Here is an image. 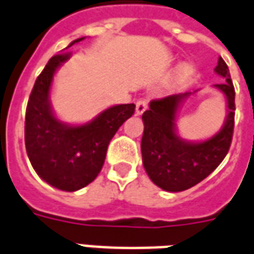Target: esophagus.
<instances>
[{"mask_svg":"<svg viewBox=\"0 0 254 254\" xmlns=\"http://www.w3.org/2000/svg\"><path fill=\"white\" fill-rule=\"evenodd\" d=\"M146 106H148V101L146 99H139L135 105V115H142L145 110H146Z\"/></svg>","mask_w":254,"mask_h":254,"instance_id":"obj_1","label":"esophagus"}]
</instances>
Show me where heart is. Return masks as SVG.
<instances>
[{"label":"heart","instance_id":"heart-1","mask_svg":"<svg viewBox=\"0 0 254 254\" xmlns=\"http://www.w3.org/2000/svg\"><path fill=\"white\" fill-rule=\"evenodd\" d=\"M190 66H187V64H184V66H181L180 67V70H178V74H177V80H181V78H184V77H187L188 74H190Z\"/></svg>","mask_w":254,"mask_h":254}]
</instances>
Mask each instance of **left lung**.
Returning a JSON list of instances; mask_svg holds the SVG:
<instances>
[{
    "instance_id": "obj_1",
    "label": "left lung",
    "mask_w": 254,
    "mask_h": 254,
    "mask_svg": "<svg viewBox=\"0 0 254 254\" xmlns=\"http://www.w3.org/2000/svg\"><path fill=\"white\" fill-rule=\"evenodd\" d=\"M214 71L225 80L214 87L225 95L227 117L221 130L202 142L185 141L177 134L176 116L190 92L150 101L142 115V163L152 183L169 192H181L211 174L228 153L234 132L235 90L228 66L218 58Z\"/></svg>"
}]
</instances>
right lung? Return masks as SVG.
Here are the masks:
<instances>
[{"instance_id": "obj_1", "label": "right lung", "mask_w": 254, "mask_h": 254, "mask_svg": "<svg viewBox=\"0 0 254 254\" xmlns=\"http://www.w3.org/2000/svg\"><path fill=\"white\" fill-rule=\"evenodd\" d=\"M84 40L77 38L73 44ZM67 47V48H69ZM70 58V52L52 57L37 77L24 122V144L36 173L58 190L74 192L92 183L102 169L110 139L134 115L135 105H116L81 126L58 120L51 108L54 74Z\"/></svg>"}]
</instances>
